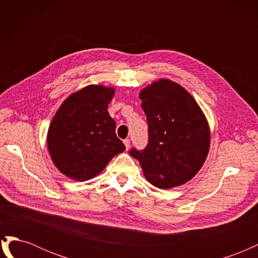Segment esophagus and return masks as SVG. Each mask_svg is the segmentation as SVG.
Here are the masks:
<instances>
[{
  "label": "esophagus",
  "mask_w": 258,
  "mask_h": 258,
  "mask_svg": "<svg viewBox=\"0 0 258 258\" xmlns=\"http://www.w3.org/2000/svg\"><path fill=\"white\" fill-rule=\"evenodd\" d=\"M123 144H124V146H126V148L128 150L129 146H130V140L129 139H124L123 140Z\"/></svg>",
  "instance_id": "1"
}]
</instances>
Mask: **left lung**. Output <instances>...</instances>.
<instances>
[{
    "label": "left lung",
    "mask_w": 258,
    "mask_h": 258,
    "mask_svg": "<svg viewBox=\"0 0 258 258\" xmlns=\"http://www.w3.org/2000/svg\"><path fill=\"white\" fill-rule=\"evenodd\" d=\"M148 124L143 150L129 154L139 160L147 181L172 188L192 178L204 165L210 147L208 121L195 99L169 80L153 83L140 93Z\"/></svg>",
    "instance_id": "obj_1"
}]
</instances>
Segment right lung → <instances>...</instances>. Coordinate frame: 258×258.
<instances>
[{"label": "right lung", "mask_w": 258, "mask_h": 258, "mask_svg": "<svg viewBox=\"0 0 258 258\" xmlns=\"http://www.w3.org/2000/svg\"><path fill=\"white\" fill-rule=\"evenodd\" d=\"M113 96V88L91 85L72 93L61 104L47 135L50 157L61 173L86 181L126 150L107 113Z\"/></svg>", "instance_id": "right-lung-1"}]
</instances>
